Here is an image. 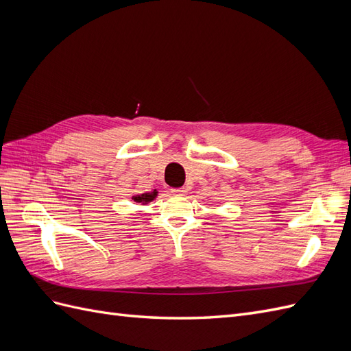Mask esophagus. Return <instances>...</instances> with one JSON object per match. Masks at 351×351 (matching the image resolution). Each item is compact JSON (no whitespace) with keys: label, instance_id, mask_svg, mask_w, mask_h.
Masks as SVG:
<instances>
[{"label":"esophagus","instance_id":"obj_1","mask_svg":"<svg viewBox=\"0 0 351 351\" xmlns=\"http://www.w3.org/2000/svg\"><path fill=\"white\" fill-rule=\"evenodd\" d=\"M171 193H173V195H177V196H183V195H186V189H184V187L171 189Z\"/></svg>","mask_w":351,"mask_h":351}]
</instances>
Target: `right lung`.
<instances>
[{"label": "right lung", "mask_w": 351, "mask_h": 351, "mask_svg": "<svg viewBox=\"0 0 351 351\" xmlns=\"http://www.w3.org/2000/svg\"><path fill=\"white\" fill-rule=\"evenodd\" d=\"M156 190H154L152 193H143V195H141V196H134L133 199H134V202H143V204H146V202H151V200H154V197L156 196Z\"/></svg>", "instance_id": "1"}]
</instances>
